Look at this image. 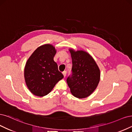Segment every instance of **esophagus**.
<instances>
[{"label":"esophagus","mask_w":132,"mask_h":132,"mask_svg":"<svg viewBox=\"0 0 132 132\" xmlns=\"http://www.w3.org/2000/svg\"><path fill=\"white\" fill-rule=\"evenodd\" d=\"M62 74H63V77H65L66 76V71H63V72H62Z\"/></svg>","instance_id":"1"}]
</instances>
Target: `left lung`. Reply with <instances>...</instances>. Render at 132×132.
I'll return each mask as SVG.
<instances>
[{
    "mask_svg": "<svg viewBox=\"0 0 132 132\" xmlns=\"http://www.w3.org/2000/svg\"><path fill=\"white\" fill-rule=\"evenodd\" d=\"M72 67V75L67 79V83L72 94L79 99L88 97L98 85L100 72L94 59L83 50L75 51L70 49Z\"/></svg>",
    "mask_w": 132,
    "mask_h": 132,
    "instance_id": "8db88e82",
    "label": "left lung"
}]
</instances>
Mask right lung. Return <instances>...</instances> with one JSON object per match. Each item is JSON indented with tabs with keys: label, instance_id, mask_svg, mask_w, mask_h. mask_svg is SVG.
I'll list each match as a JSON object with an SVG mask.
<instances>
[{
	"label": "right lung",
	"instance_id": "right-lung-1",
	"mask_svg": "<svg viewBox=\"0 0 132 132\" xmlns=\"http://www.w3.org/2000/svg\"><path fill=\"white\" fill-rule=\"evenodd\" d=\"M56 53L53 45L44 44L38 47L28 59L24 77L27 88L35 95L44 96L48 94L63 78L54 61Z\"/></svg>",
	"mask_w": 132,
	"mask_h": 132
}]
</instances>
